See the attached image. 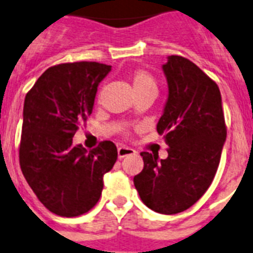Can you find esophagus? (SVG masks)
<instances>
[{
	"instance_id": "esophagus-1",
	"label": "esophagus",
	"mask_w": 253,
	"mask_h": 253,
	"mask_svg": "<svg viewBox=\"0 0 253 253\" xmlns=\"http://www.w3.org/2000/svg\"><path fill=\"white\" fill-rule=\"evenodd\" d=\"M135 154V150L130 149V147H126V146H120L118 149V155H119V159H123L125 156L128 155H133Z\"/></svg>"
}]
</instances>
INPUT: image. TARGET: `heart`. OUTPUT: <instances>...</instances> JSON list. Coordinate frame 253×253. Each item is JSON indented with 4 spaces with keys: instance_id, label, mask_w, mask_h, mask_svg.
<instances>
[{
    "instance_id": "b5f03b06",
    "label": "heart",
    "mask_w": 253,
    "mask_h": 253,
    "mask_svg": "<svg viewBox=\"0 0 253 253\" xmlns=\"http://www.w3.org/2000/svg\"><path fill=\"white\" fill-rule=\"evenodd\" d=\"M131 83H133V87L137 95L146 91H156L158 89L154 76L146 70L134 71V74L131 76Z\"/></svg>"
}]
</instances>
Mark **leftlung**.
<instances>
[{"label":"left lung","instance_id":"obj_1","mask_svg":"<svg viewBox=\"0 0 253 253\" xmlns=\"http://www.w3.org/2000/svg\"><path fill=\"white\" fill-rule=\"evenodd\" d=\"M163 71L169 93L156 129L168 145V158L141 152L143 169L133 181L150 210L174 214L197 203L211 186L226 124L220 89L197 64L170 55Z\"/></svg>","mask_w":253,"mask_h":253}]
</instances>
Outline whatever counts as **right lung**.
I'll return each instance as SVG.
<instances>
[{"label": "right lung", "instance_id": "right-lung-1", "mask_svg": "<svg viewBox=\"0 0 253 253\" xmlns=\"http://www.w3.org/2000/svg\"><path fill=\"white\" fill-rule=\"evenodd\" d=\"M111 66L75 62L50 67L27 93L19 163L37 199L62 217L84 214L98 203L103 176L118 159L114 142L90 151L72 145L93 112L98 84Z\"/></svg>", "mask_w": 253, "mask_h": 253}]
</instances>
